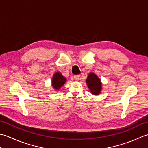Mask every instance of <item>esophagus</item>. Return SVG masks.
Returning <instances> with one entry per match:
<instances>
[{
    "label": "esophagus",
    "instance_id": "obj_1",
    "mask_svg": "<svg viewBox=\"0 0 148 148\" xmlns=\"http://www.w3.org/2000/svg\"><path fill=\"white\" fill-rule=\"evenodd\" d=\"M79 78H80V75H75V76H74V79L75 80H79Z\"/></svg>",
    "mask_w": 148,
    "mask_h": 148
}]
</instances>
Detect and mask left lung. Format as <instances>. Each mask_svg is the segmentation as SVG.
I'll list each match as a JSON object with an SVG mask.
<instances>
[{
    "label": "left lung",
    "instance_id": "obj_1",
    "mask_svg": "<svg viewBox=\"0 0 148 148\" xmlns=\"http://www.w3.org/2000/svg\"><path fill=\"white\" fill-rule=\"evenodd\" d=\"M86 82L90 91L93 95H96L100 93L101 83L100 80L94 73H91L87 77Z\"/></svg>",
    "mask_w": 148,
    "mask_h": 148
}]
</instances>
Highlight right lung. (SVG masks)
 <instances>
[{"instance_id":"right-lung-1","label":"right lung","mask_w":148,"mask_h":148,"mask_svg":"<svg viewBox=\"0 0 148 148\" xmlns=\"http://www.w3.org/2000/svg\"><path fill=\"white\" fill-rule=\"evenodd\" d=\"M66 82V78L59 72H57L53 75L52 78V85L56 89H59L60 87L64 85Z\"/></svg>"}]
</instances>
